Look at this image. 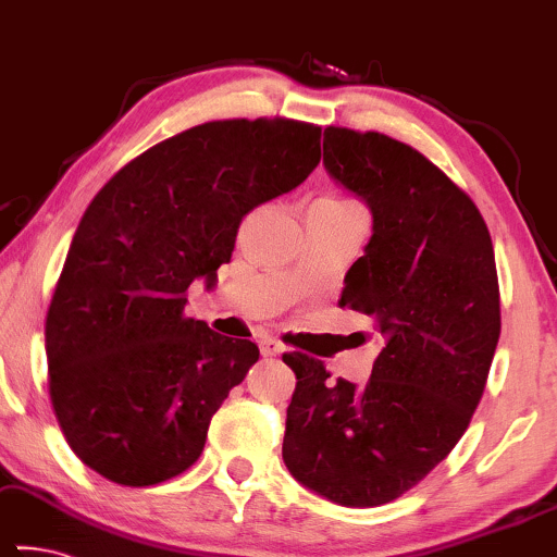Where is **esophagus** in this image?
Segmentation results:
<instances>
[{
	"instance_id": "1",
	"label": "esophagus",
	"mask_w": 557,
	"mask_h": 557,
	"mask_svg": "<svg viewBox=\"0 0 557 557\" xmlns=\"http://www.w3.org/2000/svg\"><path fill=\"white\" fill-rule=\"evenodd\" d=\"M259 346H261L263 357H278V354L284 351V344H281L278 338H273V336H263Z\"/></svg>"
}]
</instances>
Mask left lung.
I'll return each mask as SVG.
<instances>
[{
  "instance_id": "1",
  "label": "left lung",
  "mask_w": 557,
  "mask_h": 557,
  "mask_svg": "<svg viewBox=\"0 0 557 557\" xmlns=\"http://www.w3.org/2000/svg\"><path fill=\"white\" fill-rule=\"evenodd\" d=\"M324 165L372 208L338 306L367 313L382 349L364 386L284 354L296 374L284 462L332 503L376 507L453 453L480 405L499 338L495 251L472 198L412 145L329 125Z\"/></svg>"
}]
</instances>
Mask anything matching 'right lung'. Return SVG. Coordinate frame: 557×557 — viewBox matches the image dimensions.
<instances>
[{"instance_id": "obj_1", "label": "right lung", "mask_w": 557, "mask_h": 557, "mask_svg": "<svg viewBox=\"0 0 557 557\" xmlns=\"http://www.w3.org/2000/svg\"><path fill=\"white\" fill-rule=\"evenodd\" d=\"M319 158V125L213 120L152 145L92 198L45 321L54 417L90 470L148 487L203 453L259 346L185 317V292L231 261L244 215Z\"/></svg>"}]
</instances>
